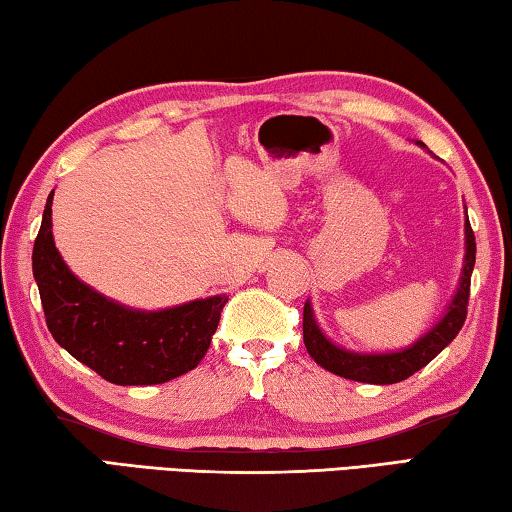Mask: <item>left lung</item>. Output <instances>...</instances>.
I'll list each match as a JSON object with an SVG mask.
<instances>
[{
	"mask_svg": "<svg viewBox=\"0 0 512 512\" xmlns=\"http://www.w3.org/2000/svg\"><path fill=\"white\" fill-rule=\"evenodd\" d=\"M417 145L424 147L422 142ZM467 213V208H465ZM476 261V242L474 231L469 226V217H465V258H463V272H460V281L456 288V295L447 306L445 315L440 317L433 329L426 331L420 340H415L410 347L397 349V351H383V354H363V351H349L345 347H338L322 333L320 326L315 322L311 301L304 304V345L308 354L317 365L324 367L333 374L342 376L349 381L360 383H376L388 385L399 383L413 376L424 365L445 349L451 340L456 338L458 331L463 329L467 317V299H469V279H472Z\"/></svg>",
	"mask_w": 512,
	"mask_h": 512,
	"instance_id": "left-lung-1",
	"label": "left lung"
}]
</instances>
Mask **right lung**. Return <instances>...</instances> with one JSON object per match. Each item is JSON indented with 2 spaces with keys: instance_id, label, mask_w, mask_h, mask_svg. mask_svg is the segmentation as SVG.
Wrapping results in <instances>:
<instances>
[{
  "instance_id": "1",
  "label": "right lung",
  "mask_w": 512,
  "mask_h": 512,
  "mask_svg": "<svg viewBox=\"0 0 512 512\" xmlns=\"http://www.w3.org/2000/svg\"><path fill=\"white\" fill-rule=\"evenodd\" d=\"M52 199L49 192L31 261L47 329L58 345L115 385H156L195 370L211 347L226 295L163 311H140L104 297L77 279L58 254Z\"/></svg>"
}]
</instances>
